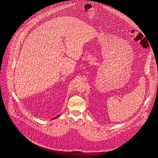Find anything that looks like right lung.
I'll list each match as a JSON object with an SVG mask.
<instances>
[{"mask_svg":"<svg viewBox=\"0 0 158 158\" xmlns=\"http://www.w3.org/2000/svg\"><path fill=\"white\" fill-rule=\"evenodd\" d=\"M58 116H60V115H58V116H56V117H54V118H53V119H55V118H57V117H58Z\"/></svg>","mask_w":158,"mask_h":158,"instance_id":"add662e5","label":"right lung"}]
</instances>
